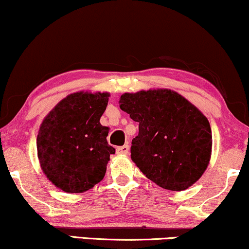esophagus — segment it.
I'll return each mask as SVG.
<instances>
[{"label":"esophagus","instance_id":"1","mask_svg":"<svg viewBox=\"0 0 249 249\" xmlns=\"http://www.w3.org/2000/svg\"><path fill=\"white\" fill-rule=\"evenodd\" d=\"M128 152H129V145H127V144L116 148V153L118 155H128Z\"/></svg>","mask_w":249,"mask_h":249}]
</instances>
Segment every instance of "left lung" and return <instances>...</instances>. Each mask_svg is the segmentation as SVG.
Here are the masks:
<instances>
[{
  "label": "left lung",
  "instance_id": "1",
  "mask_svg": "<svg viewBox=\"0 0 249 249\" xmlns=\"http://www.w3.org/2000/svg\"><path fill=\"white\" fill-rule=\"evenodd\" d=\"M120 108L139 122L131 159L159 187L181 192L197 181L210 161L213 136L208 119L177 92L124 93Z\"/></svg>",
  "mask_w": 249,
  "mask_h": 249
}]
</instances>
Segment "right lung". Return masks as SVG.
I'll list each match as a JSON object with an SVG mask.
<instances>
[{"instance_id": "obj_1", "label": "right lung", "mask_w": 249, "mask_h": 249, "mask_svg": "<svg viewBox=\"0 0 249 249\" xmlns=\"http://www.w3.org/2000/svg\"><path fill=\"white\" fill-rule=\"evenodd\" d=\"M109 93L76 92L48 113L36 137L42 172L66 193H83L104 179L109 156L115 149L107 143L108 127L100 118Z\"/></svg>"}]
</instances>
